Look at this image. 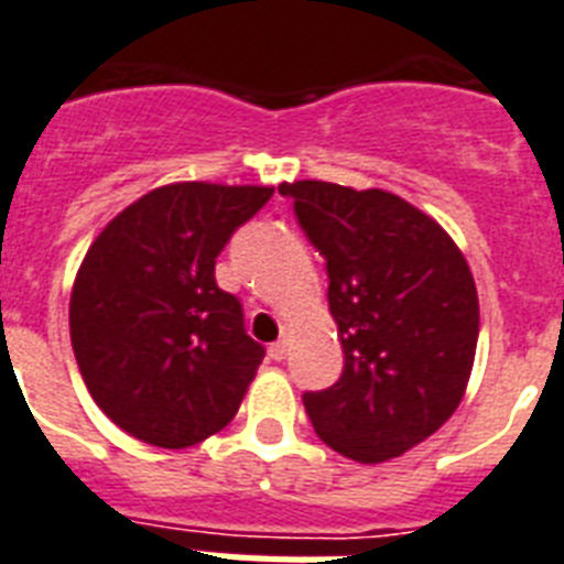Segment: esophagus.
<instances>
[{
    "instance_id": "34e87169",
    "label": "esophagus",
    "mask_w": 564,
    "mask_h": 564,
    "mask_svg": "<svg viewBox=\"0 0 564 564\" xmlns=\"http://www.w3.org/2000/svg\"><path fill=\"white\" fill-rule=\"evenodd\" d=\"M286 355H290V344H286V340H274L272 347H269V358H272V361H283Z\"/></svg>"
}]
</instances>
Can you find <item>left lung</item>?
Segmentation results:
<instances>
[{
    "mask_svg": "<svg viewBox=\"0 0 564 564\" xmlns=\"http://www.w3.org/2000/svg\"><path fill=\"white\" fill-rule=\"evenodd\" d=\"M297 226L326 260L344 370L304 392L312 427L340 456L376 465L456 413L479 340V297L451 235L381 188L297 180Z\"/></svg>",
    "mask_w": 564,
    "mask_h": 564,
    "instance_id": "8db88e82",
    "label": "left lung"
}]
</instances>
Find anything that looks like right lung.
I'll return each mask as SVG.
<instances>
[{"instance_id":"1","label":"right lung","mask_w":564,"mask_h":564,"mask_svg":"<svg viewBox=\"0 0 564 564\" xmlns=\"http://www.w3.org/2000/svg\"><path fill=\"white\" fill-rule=\"evenodd\" d=\"M272 197L263 186L174 183L120 212L85 254L70 344L108 419L154 447L224 430L267 349L215 281L217 254Z\"/></svg>"}]
</instances>
